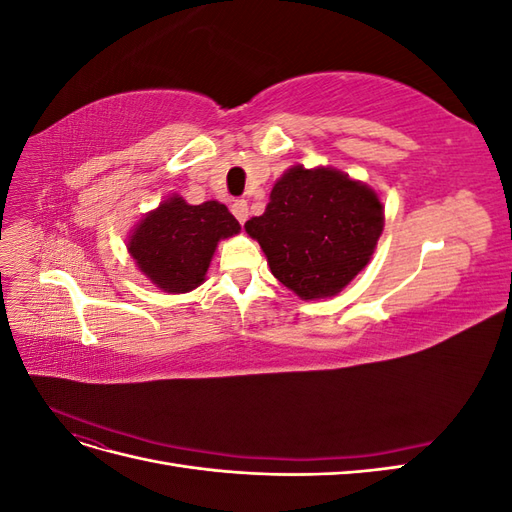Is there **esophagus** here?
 <instances>
[{
    "label": "esophagus",
    "mask_w": 512,
    "mask_h": 512,
    "mask_svg": "<svg viewBox=\"0 0 512 512\" xmlns=\"http://www.w3.org/2000/svg\"><path fill=\"white\" fill-rule=\"evenodd\" d=\"M232 213H235V218H237L241 224H245L247 215H250V211H247V203H245V200H235V203H232Z\"/></svg>",
    "instance_id": "obj_1"
}]
</instances>
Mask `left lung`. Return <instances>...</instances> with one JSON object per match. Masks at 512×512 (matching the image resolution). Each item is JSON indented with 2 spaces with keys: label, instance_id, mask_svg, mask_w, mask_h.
<instances>
[{
  "label": "left lung",
  "instance_id": "obj_1",
  "mask_svg": "<svg viewBox=\"0 0 512 512\" xmlns=\"http://www.w3.org/2000/svg\"><path fill=\"white\" fill-rule=\"evenodd\" d=\"M384 226L378 194L333 168L292 166L262 215L245 222L271 273L301 299L333 297L374 254Z\"/></svg>",
  "mask_w": 512,
  "mask_h": 512
}]
</instances>
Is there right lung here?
Returning a JSON list of instances; mask_svg holds the SVG:
<instances>
[{"label": "right lung", "instance_id": "add662e5", "mask_svg": "<svg viewBox=\"0 0 512 512\" xmlns=\"http://www.w3.org/2000/svg\"><path fill=\"white\" fill-rule=\"evenodd\" d=\"M239 230L235 215L218 200L188 205L173 196L145 215L128 250L153 284L166 292H188L203 284L218 241Z\"/></svg>", "mask_w": 512, "mask_h": 512}]
</instances>
